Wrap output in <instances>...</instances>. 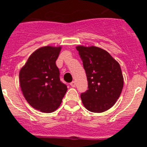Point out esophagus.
Instances as JSON below:
<instances>
[{
    "label": "esophagus",
    "instance_id": "esophagus-1",
    "mask_svg": "<svg viewBox=\"0 0 147 147\" xmlns=\"http://www.w3.org/2000/svg\"><path fill=\"white\" fill-rule=\"evenodd\" d=\"M70 85H71V87H73V88H75V87H76V82L75 81H73L72 82H71V84H70Z\"/></svg>",
    "mask_w": 147,
    "mask_h": 147
}]
</instances>
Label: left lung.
Listing matches in <instances>:
<instances>
[{
    "mask_svg": "<svg viewBox=\"0 0 147 147\" xmlns=\"http://www.w3.org/2000/svg\"><path fill=\"white\" fill-rule=\"evenodd\" d=\"M88 82V90L81 93L85 108L102 113L112 107L120 96L124 78L119 62L107 51L95 46H77Z\"/></svg>",
    "mask_w": 147,
    "mask_h": 147,
    "instance_id": "1",
    "label": "left lung"
}]
</instances>
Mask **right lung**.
Returning <instances> with one entry per match:
<instances>
[{
  "label": "right lung",
  "instance_id": "add662e5",
  "mask_svg": "<svg viewBox=\"0 0 147 147\" xmlns=\"http://www.w3.org/2000/svg\"><path fill=\"white\" fill-rule=\"evenodd\" d=\"M61 47L45 46L35 51L20 71L23 94L32 107L43 113L54 112L59 107L67 91L60 81L56 60Z\"/></svg>",
  "mask_w": 147,
  "mask_h": 147
}]
</instances>
